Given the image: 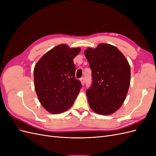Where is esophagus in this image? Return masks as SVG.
Returning <instances> with one entry per match:
<instances>
[{
    "mask_svg": "<svg viewBox=\"0 0 156 156\" xmlns=\"http://www.w3.org/2000/svg\"><path fill=\"white\" fill-rule=\"evenodd\" d=\"M81 83L82 84V85H84V83H85V80H84V77H82L81 79Z\"/></svg>",
    "mask_w": 156,
    "mask_h": 156,
    "instance_id": "34e87169",
    "label": "esophagus"
}]
</instances>
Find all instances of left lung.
Instances as JSON below:
<instances>
[{"label": "left lung", "mask_w": 156, "mask_h": 156, "mask_svg": "<svg viewBox=\"0 0 156 156\" xmlns=\"http://www.w3.org/2000/svg\"><path fill=\"white\" fill-rule=\"evenodd\" d=\"M92 70V84L86 92L90 107L101 115L116 112L126 100L130 84L128 61L116 47L100 44L84 51Z\"/></svg>", "instance_id": "left-lung-1"}]
</instances>
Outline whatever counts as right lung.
Wrapping results in <instances>:
<instances>
[{"mask_svg":"<svg viewBox=\"0 0 156 156\" xmlns=\"http://www.w3.org/2000/svg\"><path fill=\"white\" fill-rule=\"evenodd\" d=\"M80 51V48L60 44L47 52L35 65L36 94L41 105L52 114L69 109L80 92L81 84L75 78L73 63Z\"/></svg>","mask_w":156,"mask_h":156,"instance_id":"obj_1","label":"right lung"}]
</instances>
